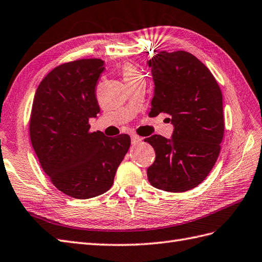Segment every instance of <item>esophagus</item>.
<instances>
[{"label":"esophagus","instance_id":"esophagus-1","mask_svg":"<svg viewBox=\"0 0 262 262\" xmlns=\"http://www.w3.org/2000/svg\"><path fill=\"white\" fill-rule=\"evenodd\" d=\"M130 138H132V144H138V143H140L143 140V138L142 137H139V136H137V135H132L130 136Z\"/></svg>","mask_w":262,"mask_h":262}]
</instances>
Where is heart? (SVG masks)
<instances>
[{
    "label": "heart",
    "mask_w": 262,
    "mask_h": 262,
    "mask_svg": "<svg viewBox=\"0 0 262 262\" xmlns=\"http://www.w3.org/2000/svg\"><path fill=\"white\" fill-rule=\"evenodd\" d=\"M122 74H123V78H124L125 82H127V80L134 79V78L140 77L139 72L137 71L136 67L134 66V65H132V64L124 65L123 70H122Z\"/></svg>",
    "instance_id": "heart-1"
}]
</instances>
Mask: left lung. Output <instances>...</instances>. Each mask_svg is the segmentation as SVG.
<instances>
[{"label":"left lung","instance_id":"1","mask_svg":"<svg viewBox=\"0 0 262 262\" xmlns=\"http://www.w3.org/2000/svg\"><path fill=\"white\" fill-rule=\"evenodd\" d=\"M147 64L155 85L149 116L168 114L173 126L169 139H145L156 152L147 176L157 189L190 190L204 182L219 156L223 94L211 72L188 52H159Z\"/></svg>","mask_w":262,"mask_h":262}]
</instances>
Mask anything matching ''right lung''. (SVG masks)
<instances>
[{
	"instance_id": "add662e5",
	"label": "right lung",
	"mask_w": 262,
	"mask_h": 262,
	"mask_svg": "<svg viewBox=\"0 0 262 262\" xmlns=\"http://www.w3.org/2000/svg\"><path fill=\"white\" fill-rule=\"evenodd\" d=\"M105 70L99 58L55 67L39 83L32 105L31 143L52 184L65 195L89 199L108 190L130 146L122 134L90 132L99 106L97 80Z\"/></svg>"
}]
</instances>
